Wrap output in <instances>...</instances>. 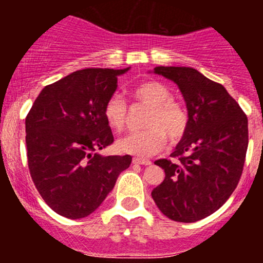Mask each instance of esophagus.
<instances>
[{
	"label": "esophagus",
	"instance_id": "34e87169",
	"mask_svg": "<svg viewBox=\"0 0 263 263\" xmlns=\"http://www.w3.org/2000/svg\"><path fill=\"white\" fill-rule=\"evenodd\" d=\"M133 164H143V166H148V164H152V162L148 159H141V158H133Z\"/></svg>",
	"mask_w": 263,
	"mask_h": 263
}]
</instances>
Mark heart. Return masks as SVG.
I'll return each instance as SVG.
<instances>
[{
  "label": "heart",
  "mask_w": 263,
  "mask_h": 263,
  "mask_svg": "<svg viewBox=\"0 0 263 263\" xmlns=\"http://www.w3.org/2000/svg\"><path fill=\"white\" fill-rule=\"evenodd\" d=\"M137 103L147 106L143 126L146 129L134 132L121 138L117 148L121 153L145 158L162 150L166 137L171 143L179 142L188 129L187 109L173 100L171 90L159 81H146L133 92ZM106 124L115 132H122L127 124V104L118 95H113L104 105Z\"/></svg>",
  "instance_id": "heart-1"
}]
</instances>
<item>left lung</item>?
Returning a JSON list of instances; mask_svg holds the SVG:
<instances>
[{"instance_id": "1", "label": "left lung", "mask_w": 263, "mask_h": 263, "mask_svg": "<svg viewBox=\"0 0 263 263\" xmlns=\"http://www.w3.org/2000/svg\"><path fill=\"white\" fill-rule=\"evenodd\" d=\"M184 97L188 129L168 159L155 164L164 180L152 192L159 211L174 221L195 222L229 199L242 174L248 150V117L216 81L191 67H155Z\"/></svg>"}]
</instances>
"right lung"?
Masks as SVG:
<instances>
[{"label": "right lung", "instance_id": "obj_1", "mask_svg": "<svg viewBox=\"0 0 263 263\" xmlns=\"http://www.w3.org/2000/svg\"><path fill=\"white\" fill-rule=\"evenodd\" d=\"M129 68H85L46 85L26 117L30 175L51 210L67 218L87 217L101 205L130 155L103 157L113 143L104 117L117 76Z\"/></svg>", "mask_w": 263, "mask_h": 263}]
</instances>
